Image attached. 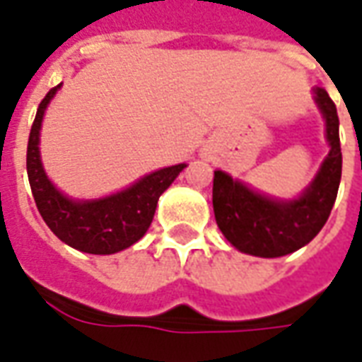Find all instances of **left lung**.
I'll use <instances>...</instances> for the list:
<instances>
[{
	"instance_id": "obj_1",
	"label": "left lung",
	"mask_w": 362,
	"mask_h": 362,
	"mask_svg": "<svg viewBox=\"0 0 362 362\" xmlns=\"http://www.w3.org/2000/svg\"><path fill=\"white\" fill-rule=\"evenodd\" d=\"M314 101L325 120V156L316 177L296 199H275L214 171L212 206L220 232L235 250L255 257H283L304 247L324 228L341 181L339 119L335 103L322 87H314Z\"/></svg>"
}]
</instances>
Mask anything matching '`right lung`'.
<instances>
[{
    "mask_svg": "<svg viewBox=\"0 0 362 362\" xmlns=\"http://www.w3.org/2000/svg\"><path fill=\"white\" fill-rule=\"evenodd\" d=\"M60 87L62 83L52 87L46 93L38 105L37 117L30 127L27 146V173L30 191L46 226L64 243L83 253L111 255L130 247L148 232L158 206V199L187 168V163H177L171 168L152 171L140 177L127 189L109 197L89 201L66 197L46 175L38 150L46 107Z\"/></svg>",
    "mask_w": 362,
    "mask_h": 362,
    "instance_id": "1",
    "label": "right lung"
}]
</instances>
